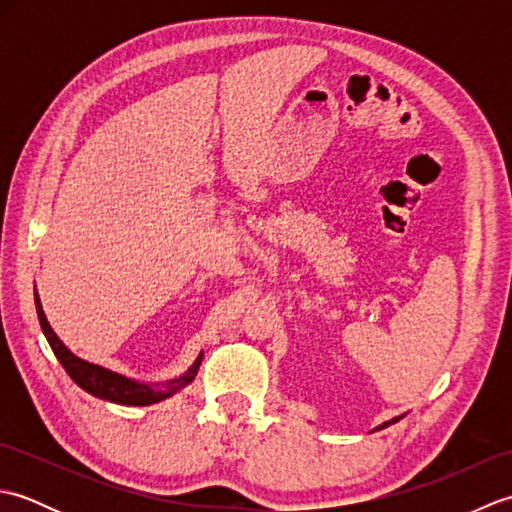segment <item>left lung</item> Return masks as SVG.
Returning a JSON list of instances; mask_svg holds the SVG:
<instances>
[{"label": "left lung", "instance_id": "8db88e82", "mask_svg": "<svg viewBox=\"0 0 512 512\" xmlns=\"http://www.w3.org/2000/svg\"><path fill=\"white\" fill-rule=\"evenodd\" d=\"M402 416H398V418H391V420H387V422H383V424H378L376 427V431H380V429H385V427H389V424H394V422H398Z\"/></svg>", "mask_w": 512, "mask_h": 512}]
</instances>
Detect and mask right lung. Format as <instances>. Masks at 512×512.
<instances>
[{"mask_svg":"<svg viewBox=\"0 0 512 512\" xmlns=\"http://www.w3.org/2000/svg\"><path fill=\"white\" fill-rule=\"evenodd\" d=\"M35 303H37V317L41 323V330H43V334H46L54 356L59 358V363L63 365L65 372L70 374L74 383L96 398L116 402V405H134V407L154 405V402L165 400V398L176 394V391L182 389L184 385H189L195 378V374H198L200 363H202V354L195 358V363L189 367V372H184L182 376L171 378V380H167V383H158V385L138 383V380L110 372V369H105L101 365L83 361V358L72 354L68 347L61 343L59 336L54 334V330L50 328V323L46 319V314H43L37 292H35Z\"/></svg>","mask_w":512,"mask_h":512,"instance_id":"obj_1","label":"right lung"}]
</instances>
